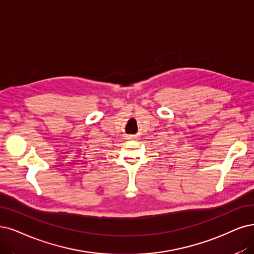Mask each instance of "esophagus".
<instances>
[{"label":"esophagus","instance_id":"34e87169","mask_svg":"<svg viewBox=\"0 0 254 254\" xmlns=\"http://www.w3.org/2000/svg\"><path fill=\"white\" fill-rule=\"evenodd\" d=\"M132 138H134V136H133V135H129V137H128V139H132Z\"/></svg>","mask_w":254,"mask_h":254}]
</instances>
